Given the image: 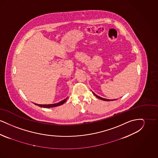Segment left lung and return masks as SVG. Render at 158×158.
Masks as SVG:
<instances>
[{"mask_svg":"<svg viewBox=\"0 0 158 158\" xmlns=\"http://www.w3.org/2000/svg\"><path fill=\"white\" fill-rule=\"evenodd\" d=\"M94 93V92H93ZM94 95H95L97 98H99V99H101V100H103V101H111L110 99H105V98H101V97H99L98 95H97L95 94H94ZM114 100H115V99H114Z\"/></svg>","mask_w":158,"mask_h":158,"instance_id":"1","label":"left lung"}]
</instances>
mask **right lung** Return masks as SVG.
<instances>
[{
	"instance_id": "add662e5",
	"label": "right lung",
	"mask_w": 158,
	"mask_h": 158,
	"mask_svg": "<svg viewBox=\"0 0 158 158\" xmlns=\"http://www.w3.org/2000/svg\"><path fill=\"white\" fill-rule=\"evenodd\" d=\"M67 99H68V98H66V99H63V101H60V102H58V103H56V104H53L41 105V104H35V105H38V106H41V107H44V108H52V107H55V106H59V105L63 104H64V102L66 101Z\"/></svg>"
}]
</instances>
